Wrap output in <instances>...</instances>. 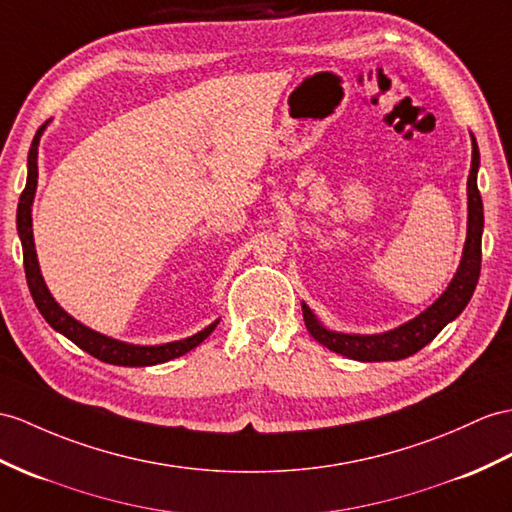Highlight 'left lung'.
Returning <instances> with one entry per match:
<instances>
[{
  "instance_id": "left-lung-1",
  "label": "left lung",
  "mask_w": 512,
  "mask_h": 512,
  "mask_svg": "<svg viewBox=\"0 0 512 512\" xmlns=\"http://www.w3.org/2000/svg\"><path fill=\"white\" fill-rule=\"evenodd\" d=\"M471 171L467 180V197H469V219H467V241L463 249V260L456 271L454 280L447 286V291L436 299V302L423 310L419 317L404 323L384 334H341L330 332L321 326L310 313L308 306L302 304L306 328L315 341L326 345L328 350L347 356L352 360H363V363H373V360H402L417 354L421 347H426L436 334H439L447 323L463 313L469 299L476 291L480 278V263H482V228H484V213H482V197L478 191V167H480V152L476 139L471 141Z\"/></svg>"
}]
</instances>
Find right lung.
<instances>
[{"label":"right lung","mask_w":512,"mask_h":512,"mask_svg":"<svg viewBox=\"0 0 512 512\" xmlns=\"http://www.w3.org/2000/svg\"><path fill=\"white\" fill-rule=\"evenodd\" d=\"M45 126L36 130L34 141L30 145V154H28V182L26 189H23L19 197V206H17V230H19V239L23 247V269H26V278L28 286L36 308L39 313L45 317V321L52 326L56 332L65 334L69 341L76 343L80 350L89 352L91 356L104 360V363L110 365H121V367H147V365H158V363H167V360L178 358L186 352H191L193 347L202 343L206 336L217 328L215 321L213 326H208L206 330L197 332L189 339L182 341H173L165 345H152V347H141V345H128L115 339H108V336L93 332L91 328L82 326L80 321L67 315L56 302L52 293L47 291L45 280L41 276L39 269V260H36V249H34V236H32V199L36 191V180H39V165H36V154H39V139L43 134Z\"/></svg>","instance_id":"right-lung-1"}]
</instances>
